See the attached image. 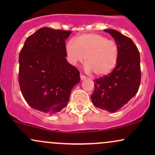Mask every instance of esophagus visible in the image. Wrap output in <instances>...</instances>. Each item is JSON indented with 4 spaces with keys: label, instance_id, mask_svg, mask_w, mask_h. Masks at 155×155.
<instances>
[{
    "label": "esophagus",
    "instance_id": "1",
    "mask_svg": "<svg viewBox=\"0 0 155 155\" xmlns=\"http://www.w3.org/2000/svg\"><path fill=\"white\" fill-rule=\"evenodd\" d=\"M80 77H81V80H84V79H87V76H84V75H83V74H80Z\"/></svg>",
    "mask_w": 155,
    "mask_h": 155
}]
</instances>
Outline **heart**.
<instances>
[{"instance_id":"heart-1","label":"heart","mask_w":155,"mask_h":155,"mask_svg":"<svg viewBox=\"0 0 155 155\" xmlns=\"http://www.w3.org/2000/svg\"><path fill=\"white\" fill-rule=\"evenodd\" d=\"M68 60L71 65L82 63L85 59V69L95 76L107 75L117 65L120 49L115 41L96 33H85L71 39L65 46Z\"/></svg>"}]
</instances>
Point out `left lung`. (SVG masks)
Here are the masks:
<instances>
[{"mask_svg": "<svg viewBox=\"0 0 155 155\" xmlns=\"http://www.w3.org/2000/svg\"><path fill=\"white\" fill-rule=\"evenodd\" d=\"M114 38L120 49L116 67L110 74L95 79L91 95L96 107L116 112L136 95L141 79L140 54L132 39L115 30H105Z\"/></svg>", "mask_w": 155, "mask_h": 155, "instance_id": "8db88e82", "label": "left lung"}]
</instances>
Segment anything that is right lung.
<instances>
[{
  "label": "right lung",
  "instance_id": "add662e5",
  "mask_svg": "<svg viewBox=\"0 0 155 155\" xmlns=\"http://www.w3.org/2000/svg\"><path fill=\"white\" fill-rule=\"evenodd\" d=\"M71 31L41 28L26 39L19 55V84L30 106L52 114L67 106L80 73L68 63Z\"/></svg>",
  "mask_w": 155,
  "mask_h": 155
}]
</instances>
